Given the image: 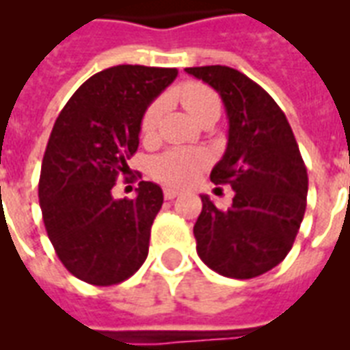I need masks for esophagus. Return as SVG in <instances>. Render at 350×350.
<instances>
[{
  "label": "esophagus",
  "mask_w": 350,
  "mask_h": 350,
  "mask_svg": "<svg viewBox=\"0 0 350 350\" xmlns=\"http://www.w3.org/2000/svg\"><path fill=\"white\" fill-rule=\"evenodd\" d=\"M163 196H165V200H174L176 196H180V192L176 191V189H170V187H167V189H163Z\"/></svg>",
  "instance_id": "34e87169"
}]
</instances>
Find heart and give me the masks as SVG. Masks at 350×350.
<instances>
[{
  "instance_id": "b5f03b06",
  "label": "heart",
  "mask_w": 350,
  "mask_h": 350,
  "mask_svg": "<svg viewBox=\"0 0 350 350\" xmlns=\"http://www.w3.org/2000/svg\"><path fill=\"white\" fill-rule=\"evenodd\" d=\"M178 100L194 120H200L213 109H219V100L214 90L202 83H187L178 90ZM159 103H152L142 118L143 136H150L158 125ZM208 165V154L200 148H170L150 161V174L159 183L170 187L191 185Z\"/></svg>"
}]
</instances>
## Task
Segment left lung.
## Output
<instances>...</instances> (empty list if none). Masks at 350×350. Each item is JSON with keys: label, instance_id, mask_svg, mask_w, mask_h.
I'll return each mask as SVG.
<instances>
[{"label": "left lung", "instance_id": "1", "mask_svg": "<svg viewBox=\"0 0 350 350\" xmlns=\"http://www.w3.org/2000/svg\"><path fill=\"white\" fill-rule=\"evenodd\" d=\"M224 100L229 142L211 181L230 185L232 205L202 196L194 225L198 256L221 276L249 280L285 260L307 207L309 178L298 143L278 103L236 68H185Z\"/></svg>", "mask_w": 350, "mask_h": 350}]
</instances>
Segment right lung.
<instances>
[{"mask_svg": "<svg viewBox=\"0 0 350 350\" xmlns=\"http://www.w3.org/2000/svg\"><path fill=\"white\" fill-rule=\"evenodd\" d=\"M176 68L118 65L89 78L59 112L41 163L38 194L46 234L65 269L81 282H125L148 254L163 191L139 181L134 200H114L139 145L147 107Z\"/></svg>", "mask_w": 350, "mask_h": 350, "instance_id": "1", "label": "right lung"}]
</instances>
